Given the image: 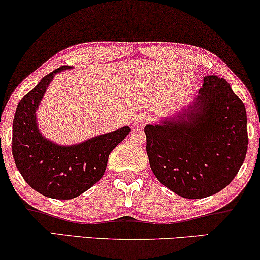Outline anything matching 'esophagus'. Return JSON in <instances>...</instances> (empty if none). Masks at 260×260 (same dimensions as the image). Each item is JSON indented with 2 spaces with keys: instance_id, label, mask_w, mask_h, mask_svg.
<instances>
[{
  "instance_id": "34e87169",
  "label": "esophagus",
  "mask_w": 260,
  "mask_h": 260,
  "mask_svg": "<svg viewBox=\"0 0 260 260\" xmlns=\"http://www.w3.org/2000/svg\"><path fill=\"white\" fill-rule=\"evenodd\" d=\"M148 120H149V118H148V115H147V114H139V115H137V117L134 118L133 125H134V127H137V128H139V127L145 126L146 123L148 122Z\"/></svg>"
}]
</instances>
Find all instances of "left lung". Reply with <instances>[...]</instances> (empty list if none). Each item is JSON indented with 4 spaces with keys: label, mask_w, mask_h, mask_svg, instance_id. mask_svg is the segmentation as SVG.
Here are the masks:
<instances>
[{
    "label": "left lung",
    "mask_w": 260,
    "mask_h": 260,
    "mask_svg": "<svg viewBox=\"0 0 260 260\" xmlns=\"http://www.w3.org/2000/svg\"><path fill=\"white\" fill-rule=\"evenodd\" d=\"M246 110L230 84L205 76L199 95L170 117L147 125L154 175L184 199H204L228 187L247 152Z\"/></svg>",
    "instance_id": "8db88e82"
}]
</instances>
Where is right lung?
I'll return each instance as SVG.
<instances>
[{"instance_id":"1","label":"right lung","mask_w":260,"mask_h":260,"mask_svg":"<svg viewBox=\"0 0 260 260\" xmlns=\"http://www.w3.org/2000/svg\"><path fill=\"white\" fill-rule=\"evenodd\" d=\"M61 67L41 79L18 103L13 122V155L23 179L34 190L50 199L71 200L102 179L112 150L131 128L121 127L73 145H60L44 137L37 121V110Z\"/></svg>"}]
</instances>
